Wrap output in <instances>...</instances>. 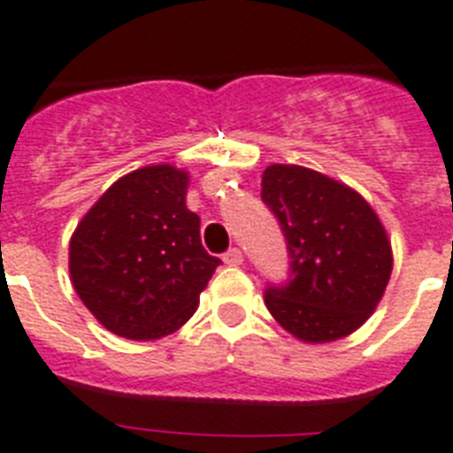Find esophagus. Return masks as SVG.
<instances>
[{
    "label": "esophagus",
    "instance_id": "esophagus-1",
    "mask_svg": "<svg viewBox=\"0 0 453 453\" xmlns=\"http://www.w3.org/2000/svg\"><path fill=\"white\" fill-rule=\"evenodd\" d=\"M223 262L230 266H242L243 265V255L239 249H230L226 255H223Z\"/></svg>",
    "mask_w": 453,
    "mask_h": 453
}]
</instances>
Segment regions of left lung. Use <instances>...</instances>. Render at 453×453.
Instances as JSON below:
<instances>
[{
  "instance_id": "8db88e82",
  "label": "left lung",
  "mask_w": 453,
  "mask_h": 453,
  "mask_svg": "<svg viewBox=\"0 0 453 453\" xmlns=\"http://www.w3.org/2000/svg\"><path fill=\"white\" fill-rule=\"evenodd\" d=\"M262 200L280 221L292 259V280L265 294L273 319L308 344L356 333L392 273L379 214L356 188L296 164L266 166Z\"/></svg>"
}]
</instances>
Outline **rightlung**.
Here are the masks:
<instances>
[{
    "instance_id": "1",
    "label": "right lung",
    "mask_w": 453,
    "mask_h": 453,
    "mask_svg": "<svg viewBox=\"0 0 453 453\" xmlns=\"http://www.w3.org/2000/svg\"><path fill=\"white\" fill-rule=\"evenodd\" d=\"M187 188L182 168L143 166L116 180L74 227L70 280L113 335L150 342L175 333L221 265L203 249Z\"/></svg>"
}]
</instances>
